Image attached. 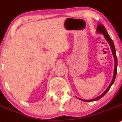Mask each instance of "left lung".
<instances>
[{
	"instance_id": "left-lung-1",
	"label": "left lung",
	"mask_w": 122,
	"mask_h": 122,
	"mask_svg": "<svg viewBox=\"0 0 122 122\" xmlns=\"http://www.w3.org/2000/svg\"><path fill=\"white\" fill-rule=\"evenodd\" d=\"M96 32L98 34H102L104 36V38L106 39L108 43L109 44L110 48L111 49V51H112V54L113 55V56H114V61H115V67H114V75H113V78L112 81H111V83H110V85L108 86V87H107V88L105 91H104L102 94H101V95L98 96V97H96V98L92 99H83L79 98L78 97H77V98L79 99V100H81V101H84V102H94V101H98V100L102 98L103 97H104L105 95V94L108 92V90H110V88H111V87L112 86V85L114 83V81H115V78H116V75H117V66H118V59H117V55H116V51H115V46H114V42H113L112 40L111 39V38H110V35H108V34L107 33V30H106L105 27L101 23H98V26H97V29L96 30Z\"/></svg>"
}]
</instances>
